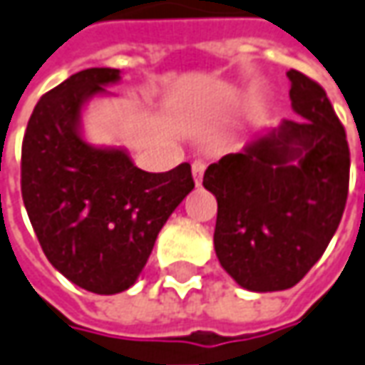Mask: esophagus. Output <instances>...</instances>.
Instances as JSON below:
<instances>
[{"label":"esophagus","mask_w":365,"mask_h":365,"mask_svg":"<svg viewBox=\"0 0 365 365\" xmlns=\"http://www.w3.org/2000/svg\"><path fill=\"white\" fill-rule=\"evenodd\" d=\"M205 168L207 165L202 163V160H195L192 163V178H195V185L200 187V180H202V175H205Z\"/></svg>","instance_id":"1"}]
</instances>
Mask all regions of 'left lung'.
Instances as JSON below:
<instances>
[{"label":"left lung","instance_id":"obj_1","mask_svg":"<svg viewBox=\"0 0 365 365\" xmlns=\"http://www.w3.org/2000/svg\"><path fill=\"white\" fill-rule=\"evenodd\" d=\"M291 108L303 120L257 134L205 170L217 197L215 251L249 291L289 289L324 255L346 209L349 148L322 86L289 70Z\"/></svg>","mask_w":365,"mask_h":365}]
</instances>
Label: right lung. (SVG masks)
Returning a JSON list of instances; mask_svg holds the SVG:
<instances>
[{"label":"right lung","instance_id":"1","mask_svg":"<svg viewBox=\"0 0 365 365\" xmlns=\"http://www.w3.org/2000/svg\"><path fill=\"white\" fill-rule=\"evenodd\" d=\"M120 70L88 68L40 98L21 144V197L43 253L66 279L98 295L132 287L168 217L195 188L190 165L134 166L124 148L82 138V108Z\"/></svg>","mask_w":365,"mask_h":365}]
</instances>
